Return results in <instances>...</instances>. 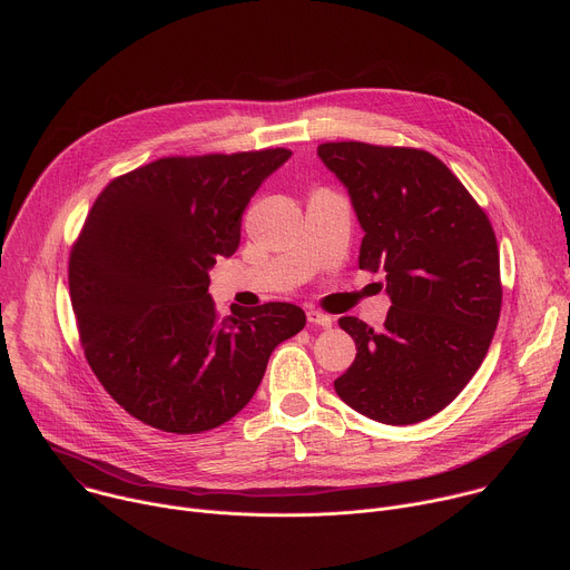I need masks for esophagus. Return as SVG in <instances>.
Masks as SVG:
<instances>
[{
    "mask_svg": "<svg viewBox=\"0 0 570 570\" xmlns=\"http://www.w3.org/2000/svg\"><path fill=\"white\" fill-rule=\"evenodd\" d=\"M305 315H308V322L311 324H315V326H322V328H331V324H333V320L328 317V315H324V313H320V311H308V313H305Z\"/></svg>",
    "mask_w": 570,
    "mask_h": 570,
    "instance_id": "obj_1",
    "label": "esophagus"
}]
</instances>
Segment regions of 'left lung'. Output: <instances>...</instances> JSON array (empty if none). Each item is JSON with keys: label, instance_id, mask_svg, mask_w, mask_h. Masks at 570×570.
I'll return each instance as SVG.
<instances>
[{"label": "left lung", "instance_id": "left-lung-1", "mask_svg": "<svg viewBox=\"0 0 570 570\" xmlns=\"http://www.w3.org/2000/svg\"><path fill=\"white\" fill-rule=\"evenodd\" d=\"M365 233L358 267L385 272L381 331L340 317L356 361L335 379L344 404L383 424H415L456 400L484 361L502 308L493 226L426 150L322 144Z\"/></svg>", "mask_w": 570, "mask_h": 570}]
</instances>
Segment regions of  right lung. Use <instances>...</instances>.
Segmentation results:
<instances>
[{"instance_id":"right-lung-1","label":"right lung","mask_w":570,"mask_h":570,"mask_svg":"<svg viewBox=\"0 0 570 570\" xmlns=\"http://www.w3.org/2000/svg\"><path fill=\"white\" fill-rule=\"evenodd\" d=\"M285 148L164 157L111 180L70 250L68 285L83 356L132 417L200 433L255 395L274 348L305 326L292 303L218 317L207 294L242 214Z\"/></svg>"}]
</instances>
